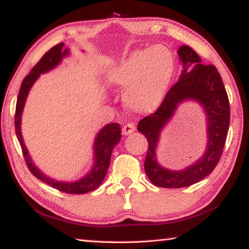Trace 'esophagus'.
Instances as JSON below:
<instances>
[{
    "mask_svg": "<svg viewBox=\"0 0 249 249\" xmlns=\"http://www.w3.org/2000/svg\"><path fill=\"white\" fill-rule=\"evenodd\" d=\"M134 130H135V124L130 122V123L125 124L123 126V128H122V133H123L124 135H129L130 133H133Z\"/></svg>",
    "mask_w": 249,
    "mask_h": 249,
    "instance_id": "esophagus-1",
    "label": "esophagus"
}]
</instances>
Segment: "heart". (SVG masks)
Here are the masks:
<instances>
[{
	"instance_id": "b5f03b06",
	"label": "heart",
	"mask_w": 249,
	"mask_h": 249,
	"mask_svg": "<svg viewBox=\"0 0 249 249\" xmlns=\"http://www.w3.org/2000/svg\"><path fill=\"white\" fill-rule=\"evenodd\" d=\"M174 53L163 45L135 50L122 60L107 75L108 82L127 88L124 94L126 105L138 113L154 111L161 102L174 78Z\"/></svg>"
}]
</instances>
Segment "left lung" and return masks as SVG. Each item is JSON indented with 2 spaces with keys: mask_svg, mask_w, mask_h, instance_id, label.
<instances>
[{
  "mask_svg": "<svg viewBox=\"0 0 249 249\" xmlns=\"http://www.w3.org/2000/svg\"><path fill=\"white\" fill-rule=\"evenodd\" d=\"M182 73L154 113L140 121L137 129L148 141L145 171L149 180L161 188H184L199 182L214 170L220 161L230 127V101L224 83L213 65H202L197 53L188 46L178 50ZM199 100L208 116V148L195 164L181 172L168 171L155 161L154 149L159 133L181 100Z\"/></svg>",
  "mask_w": 249,
  "mask_h": 249,
  "instance_id": "8db88e82",
  "label": "left lung"
}]
</instances>
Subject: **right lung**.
I'll list each match as a JSON object with an SVG mask.
<instances>
[{"instance_id":"obj_1","label":"right lung","mask_w":249,"mask_h":249,"mask_svg":"<svg viewBox=\"0 0 249 249\" xmlns=\"http://www.w3.org/2000/svg\"><path fill=\"white\" fill-rule=\"evenodd\" d=\"M64 44H58L50 48L47 53H46L40 60L33 67L26 77L24 78L22 86H20V90L18 92V102H16V108H15V133L18 136V140L20 144V148H22V153L24 156L25 162L28 167L29 171L38 178L39 180L44 181L45 183L49 184L50 187L57 189L58 191L70 193V195H83V193L90 192L95 190L102 182L107 171L109 166V160H111L112 150L116 144H119L121 140V125L119 123H111L105 126V127L99 133L98 137L95 140L94 144V150H95V162L94 166L92 168V171L87 177L77 182H58L53 179H49L45 175L37 169V168L33 165L32 159L29 158L26 147L24 145L22 134H20V116H22L23 107L25 104V100L27 98L28 91L35 82V80L39 77L40 73H44L46 71H49L56 67L59 62H60L61 58L65 57L68 53V50H62Z\"/></svg>"}]
</instances>
